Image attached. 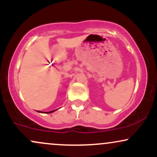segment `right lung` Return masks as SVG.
Listing matches in <instances>:
<instances>
[{
	"instance_id": "1",
	"label": "right lung",
	"mask_w": 157,
	"mask_h": 157,
	"mask_svg": "<svg viewBox=\"0 0 157 157\" xmlns=\"http://www.w3.org/2000/svg\"><path fill=\"white\" fill-rule=\"evenodd\" d=\"M55 110H54V111H49V112H46V113H52V112H53V111H55ZM39 112H40V111H39Z\"/></svg>"
}]
</instances>
